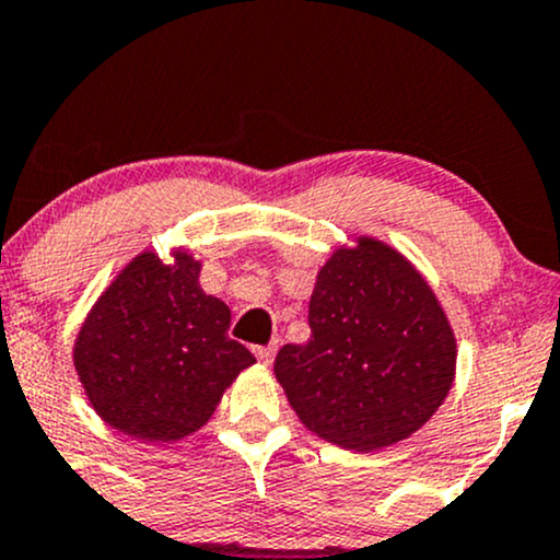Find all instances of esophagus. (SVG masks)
Here are the masks:
<instances>
[{"label":"esophagus","instance_id":"esophagus-1","mask_svg":"<svg viewBox=\"0 0 560 560\" xmlns=\"http://www.w3.org/2000/svg\"><path fill=\"white\" fill-rule=\"evenodd\" d=\"M255 357L262 362V365H271L273 357H276V345H268V347H255Z\"/></svg>","mask_w":560,"mask_h":560}]
</instances>
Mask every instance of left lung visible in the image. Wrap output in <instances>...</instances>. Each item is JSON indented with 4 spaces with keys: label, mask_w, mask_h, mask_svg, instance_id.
Here are the masks:
<instances>
[{
    "label": "left lung",
    "mask_w": 560,
    "mask_h": 560,
    "mask_svg": "<svg viewBox=\"0 0 560 560\" xmlns=\"http://www.w3.org/2000/svg\"><path fill=\"white\" fill-rule=\"evenodd\" d=\"M310 341L279 349L276 381L307 430L349 451L420 430L454 383L456 339L422 273L386 242L360 237L318 271Z\"/></svg>",
    "instance_id": "1"
}]
</instances>
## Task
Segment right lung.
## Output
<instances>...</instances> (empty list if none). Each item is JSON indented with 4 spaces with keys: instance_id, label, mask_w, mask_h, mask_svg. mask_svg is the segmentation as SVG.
Instances as JSON below:
<instances>
[{
    "instance_id": "1",
    "label": "right lung",
    "mask_w": 560,
    "mask_h": 560,
    "mask_svg": "<svg viewBox=\"0 0 560 560\" xmlns=\"http://www.w3.org/2000/svg\"><path fill=\"white\" fill-rule=\"evenodd\" d=\"M200 262L145 250L101 294L72 362L88 401L119 433L170 443L211 420L221 394L255 357L229 339L232 313L200 289Z\"/></svg>"
}]
</instances>
